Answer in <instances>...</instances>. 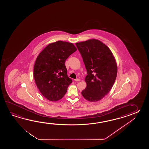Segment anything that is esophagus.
Wrapping results in <instances>:
<instances>
[{
    "label": "esophagus",
    "mask_w": 149,
    "mask_h": 149,
    "mask_svg": "<svg viewBox=\"0 0 149 149\" xmlns=\"http://www.w3.org/2000/svg\"><path fill=\"white\" fill-rule=\"evenodd\" d=\"M75 81H77V82H78V81H80V79H78V78H77V79H76L75 80Z\"/></svg>",
    "instance_id": "34e87169"
}]
</instances>
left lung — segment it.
I'll use <instances>...</instances> for the list:
<instances>
[{
	"mask_svg": "<svg viewBox=\"0 0 149 149\" xmlns=\"http://www.w3.org/2000/svg\"><path fill=\"white\" fill-rule=\"evenodd\" d=\"M85 64L87 75L82 96L89 102L100 101L112 88L117 74V64L110 48L92 39L76 43Z\"/></svg>",
	"mask_w": 149,
	"mask_h": 149,
	"instance_id": "left-lung-1",
	"label": "left lung"
}]
</instances>
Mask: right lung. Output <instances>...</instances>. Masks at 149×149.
Wrapping results in <instances>:
<instances>
[{
	"label": "right lung",
	"instance_id": "1",
	"mask_svg": "<svg viewBox=\"0 0 149 149\" xmlns=\"http://www.w3.org/2000/svg\"><path fill=\"white\" fill-rule=\"evenodd\" d=\"M76 51L72 43L58 40L48 45L38 55L33 68L34 79L48 100L57 101L67 93L72 81L67 75L65 62Z\"/></svg>",
	"mask_w": 149,
	"mask_h": 149
}]
</instances>
